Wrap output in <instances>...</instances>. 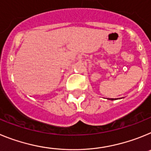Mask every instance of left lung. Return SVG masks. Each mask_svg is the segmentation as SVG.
I'll return each mask as SVG.
<instances>
[{"instance_id":"1","label":"left lung","mask_w":151,"mask_h":151,"mask_svg":"<svg viewBox=\"0 0 151 151\" xmlns=\"http://www.w3.org/2000/svg\"><path fill=\"white\" fill-rule=\"evenodd\" d=\"M110 100H111V101H113V100H116V98L114 99V98H110Z\"/></svg>"}]
</instances>
